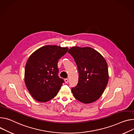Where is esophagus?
Here are the masks:
<instances>
[{
	"instance_id": "esophagus-1",
	"label": "esophagus",
	"mask_w": 134,
	"mask_h": 134,
	"mask_svg": "<svg viewBox=\"0 0 134 134\" xmlns=\"http://www.w3.org/2000/svg\"><path fill=\"white\" fill-rule=\"evenodd\" d=\"M65 83H68V79H65Z\"/></svg>"
}]
</instances>
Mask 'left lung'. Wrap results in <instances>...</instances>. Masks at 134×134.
<instances>
[{"label":"left lung","mask_w":134,"mask_h":134,"mask_svg":"<svg viewBox=\"0 0 134 134\" xmlns=\"http://www.w3.org/2000/svg\"><path fill=\"white\" fill-rule=\"evenodd\" d=\"M68 52L74 59L79 74L77 86L71 88L74 97L84 104L98 100L108 81L105 59L98 51L90 47L74 46Z\"/></svg>","instance_id":"1"}]
</instances>
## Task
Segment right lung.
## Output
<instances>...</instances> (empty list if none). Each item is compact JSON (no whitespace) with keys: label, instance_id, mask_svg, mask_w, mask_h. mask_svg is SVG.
<instances>
[{"label":"right lung","instance_id":"add662e5","mask_svg":"<svg viewBox=\"0 0 134 134\" xmlns=\"http://www.w3.org/2000/svg\"><path fill=\"white\" fill-rule=\"evenodd\" d=\"M68 47L46 45L29 57L25 67V82L33 98L46 102L55 97L64 82L58 76V62Z\"/></svg>","mask_w":134,"mask_h":134}]
</instances>
